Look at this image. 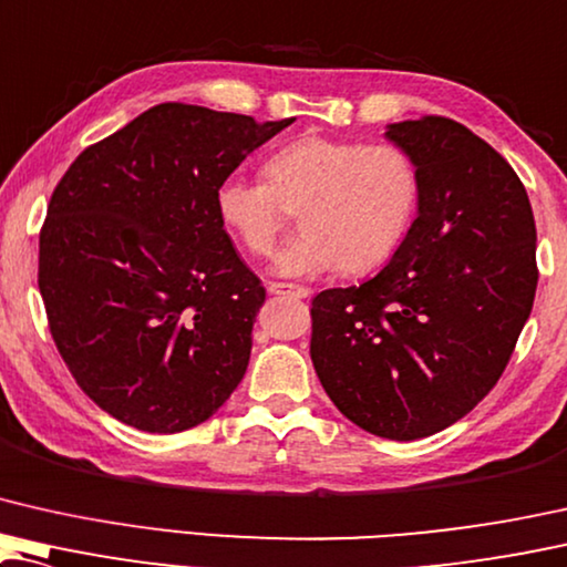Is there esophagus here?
I'll return each mask as SVG.
<instances>
[{"label":"esophagus","mask_w":567,"mask_h":567,"mask_svg":"<svg viewBox=\"0 0 567 567\" xmlns=\"http://www.w3.org/2000/svg\"><path fill=\"white\" fill-rule=\"evenodd\" d=\"M268 293H274V297H284V293H289V297L307 299V297H309V289H307V286H293V284L270 281V284H268Z\"/></svg>","instance_id":"34e87169"}]
</instances>
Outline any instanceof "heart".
I'll list each match as a JSON object with an SVG mask.
<instances>
[{
  "instance_id": "heart-1",
  "label": "heart",
  "mask_w": 567,
  "mask_h": 567,
  "mask_svg": "<svg viewBox=\"0 0 567 567\" xmlns=\"http://www.w3.org/2000/svg\"><path fill=\"white\" fill-rule=\"evenodd\" d=\"M266 182L227 176L217 215L252 256H268L286 207L303 233L276 256L286 278L363 274L381 266L404 240L416 207V168L396 145H363L330 135H301L266 161Z\"/></svg>"
}]
</instances>
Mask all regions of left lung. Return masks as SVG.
<instances>
[{"label": "left lung", "mask_w": 567, "mask_h": 567, "mask_svg": "<svg viewBox=\"0 0 567 567\" xmlns=\"http://www.w3.org/2000/svg\"><path fill=\"white\" fill-rule=\"evenodd\" d=\"M416 168V217L389 264L311 301V363L360 430L420 440L504 373L537 289V229L519 176L445 117L385 125Z\"/></svg>", "instance_id": "left-lung-1"}]
</instances>
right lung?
Masks as SVG:
<instances>
[{
    "label": "right lung",
    "mask_w": 567,
    "mask_h": 567,
    "mask_svg": "<svg viewBox=\"0 0 567 567\" xmlns=\"http://www.w3.org/2000/svg\"><path fill=\"white\" fill-rule=\"evenodd\" d=\"M291 122L158 104L86 147L55 186L40 297L73 379L114 420L192 430L243 381L266 289L215 194Z\"/></svg>",
    "instance_id": "1"
}]
</instances>
